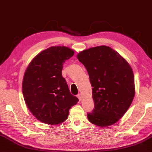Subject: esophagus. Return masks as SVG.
I'll use <instances>...</instances> for the list:
<instances>
[{"instance_id": "1", "label": "esophagus", "mask_w": 152, "mask_h": 152, "mask_svg": "<svg viewBox=\"0 0 152 152\" xmlns=\"http://www.w3.org/2000/svg\"><path fill=\"white\" fill-rule=\"evenodd\" d=\"M77 97L78 98V99H79V100L80 101L81 100H82V95H81L80 94H78L77 95Z\"/></svg>"}]
</instances>
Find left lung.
I'll list each match as a JSON object with an SVG mask.
<instances>
[{
	"label": "left lung",
	"mask_w": 152,
	"mask_h": 152,
	"mask_svg": "<svg viewBox=\"0 0 152 152\" xmlns=\"http://www.w3.org/2000/svg\"><path fill=\"white\" fill-rule=\"evenodd\" d=\"M77 58L86 68L93 87L94 108L87 113L89 122L101 127L115 124L128 111L135 96L131 66L107 46L87 49Z\"/></svg>",
	"instance_id": "8db88e82"
}]
</instances>
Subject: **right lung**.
Returning <instances> with one entry per match:
<instances>
[{
    "mask_svg": "<svg viewBox=\"0 0 152 152\" xmlns=\"http://www.w3.org/2000/svg\"><path fill=\"white\" fill-rule=\"evenodd\" d=\"M75 54L65 47H52L35 57L27 67L23 81L24 101L39 121L56 125L67 118L69 109L78 102L70 94L62 76L63 63Z\"/></svg>",
    "mask_w": 152,
    "mask_h": 152,
    "instance_id": "add662e5",
    "label": "right lung"
}]
</instances>
